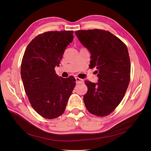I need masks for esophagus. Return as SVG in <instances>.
Instances as JSON below:
<instances>
[{
	"mask_svg": "<svg viewBox=\"0 0 151 151\" xmlns=\"http://www.w3.org/2000/svg\"><path fill=\"white\" fill-rule=\"evenodd\" d=\"M75 79H76V84L80 83H83V82L84 81L82 80V79L79 78H78V77H76Z\"/></svg>",
	"mask_w": 151,
	"mask_h": 151,
	"instance_id": "1",
	"label": "esophagus"
}]
</instances>
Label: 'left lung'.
<instances>
[{
  "instance_id": "obj_1",
  "label": "left lung",
  "mask_w": 151,
  "mask_h": 151,
  "mask_svg": "<svg viewBox=\"0 0 151 151\" xmlns=\"http://www.w3.org/2000/svg\"><path fill=\"white\" fill-rule=\"evenodd\" d=\"M75 35L90 52V66L97 69L99 78L97 83L86 81L88 90L83 97L85 106L93 115L107 116L120 104L128 88L130 76L128 50L108 31L78 30Z\"/></svg>"
}]
</instances>
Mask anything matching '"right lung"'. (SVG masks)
I'll return each instance as SVG.
<instances>
[{
  "mask_svg": "<svg viewBox=\"0 0 151 151\" xmlns=\"http://www.w3.org/2000/svg\"><path fill=\"white\" fill-rule=\"evenodd\" d=\"M73 31H51L40 34L28 45L21 63V75L32 106L51 119L62 114L76 84L75 79L55 73Z\"/></svg>",
  "mask_w": 151,
  "mask_h": 151,
  "instance_id": "add662e5",
  "label": "right lung"
}]
</instances>
